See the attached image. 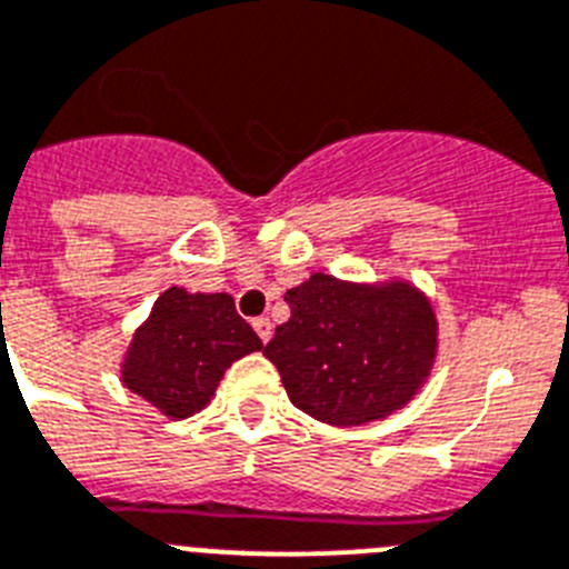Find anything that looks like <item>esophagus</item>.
Returning a JSON list of instances; mask_svg holds the SVG:
<instances>
[{
	"mask_svg": "<svg viewBox=\"0 0 569 569\" xmlns=\"http://www.w3.org/2000/svg\"><path fill=\"white\" fill-rule=\"evenodd\" d=\"M252 328H256V333H259L261 342H267V339H270V333H273V325H270V319L267 317L252 319Z\"/></svg>",
	"mask_w": 569,
	"mask_h": 569,
	"instance_id": "obj_1",
	"label": "esophagus"
}]
</instances>
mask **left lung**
I'll list each match as a JSON object with an SVG mask.
<instances>
[{
  "mask_svg": "<svg viewBox=\"0 0 569 569\" xmlns=\"http://www.w3.org/2000/svg\"><path fill=\"white\" fill-rule=\"evenodd\" d=\"M290 319L264 357L296 409L331 426H366L402 409L437 353L429 299L406 281L353 284L313 273L284 293Z\"/></svg>",
  "mask_w": 569,
  "mask_h": 569,
  "instance_id": "obj_1",
  "label": "left lung"
}]
</instances>
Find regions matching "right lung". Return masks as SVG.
<instances>
[{
    "instance_id": "obj_1",
    "label": "right lung",
    "mask_w": 569,
    "mask_h": 569,
    "mask_svg": "<svg viewBox=\"0 0 569 569\" xmlns=\"http://www.w3.org/2000/svg\"><path fill=\"white\" fill-rule=\"evenodd\" d=\"M259 348L261 339L238 317L230 293L169 288L129 345L123 382L160 415L183 420L210 402L236 359Z\"/></svg>"
}]
</instances>
